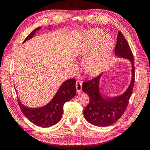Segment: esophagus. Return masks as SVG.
Returning <instances> with one entry per match:
<instances>
[{
	"mask_svg": "<svg viewBox=\"0 0 150 150\" xmlns=\"http://www.w3.org/2000/svg\"><path fill=\"white\" fill-rule=\"evenodd\" d=\"M76 88L78 93H80L82 90V82L81 81H76Z\"/></svg>",
	"mask_w": 150,
	"mask_h": 150,
	"instance_id": "34e87169",
	"label": "esophagus"
}]
</instances>
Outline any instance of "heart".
I'll list each match as a JSON object with an SVG mask.
<instances>
[{"label":"heart","instance_id":"b5f03b06","mask_svg":"<svg viewBox=\"0 0 150 150\" xmlns=\"http://www.w3.org/2000/svg\"><path fill=\"white\" fill-rule=\"evenodd\" d=\"M99 28L90 30L85 39L77 47V55H86L83 68L86 74L99 73L110 60L114 49V40L110 35L103 34Z\"/></svg>","mask_w":150,"mask_h":150}]
</instances>
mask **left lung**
<instances>
[{"label": "left lung", "mask_w": 150, "mask_h": 150, "mask_svg": "<svg viewBox=\"0 0 150 150\" xmlns=\"http://www.w3.org/2000/svg\"><path fill=\"white\" fill-rule=\"evenodd\" d=\"M115 54L119 57L130 60L132 64L131 82L125 92L113 97L102 96L99 83L103 73L83 83V91L90 98L89 103L83 110L84 116L88 122L96 126H108L117 122L126 110L132 93L135 75L134 56L128 42L120 31L118 32Z\"/></svg>", "instance_id": "left-lung-1"}]
</instances>
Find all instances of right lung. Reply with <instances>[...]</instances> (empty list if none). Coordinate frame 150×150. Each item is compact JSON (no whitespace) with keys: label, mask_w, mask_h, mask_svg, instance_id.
Masks as SVG:
<instances>
[{"label":"right lung","mask_w":150,"mask_h":150,"mask_svg":"<svg viewBox=\"0 0 150 150\" xmlns=\"http://www.w3.org/2000/svg\"><path fill=\"white\" fill-rule=\"evenodd\" d=\"M38 27L33 30L24 40L23 43L31 39L38 30ZM75 79H70L66 80L60 86L54 98L46 105L39 108H28L24 106L18 98V103L24 115L35 125L45 128L56 124L60 121L63 112V105L65 103L70 100L76 95ZM16 92L17 93L16 90Z\"/></svg>","instance_id":"right-lung-1"}]
</instances>
